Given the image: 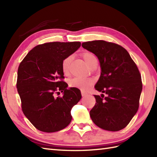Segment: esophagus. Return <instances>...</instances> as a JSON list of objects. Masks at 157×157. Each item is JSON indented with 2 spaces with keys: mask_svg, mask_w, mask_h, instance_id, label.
Listing matches in <instances>:
<instances>
[{
  "mask_svg": "<svg viewBox=\"0 0 157 157\" xmlns=\"http://www.w3.org/2000/svg\"><path fill=\"white\" fill-rule=\"evenodd\" d=\"M87 95V93H85V92H82V96H86Z\"/></svg>",
  "mask_w": 157,
  "mask_h": 157,
  "instance_id": "obj_1",
  "label": "esophagus"
}]
</instances>
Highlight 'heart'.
<instances>
[{
    "instance_id": "heart-1",
    "label": "heart",
    "mask_w": 157,
    "mask_h": 157,
    "mask_svg": "<svg viewBox=\"0 0 157 157\" xmlns=\"http://www.w3.org/2000/svg\"><path fill=\"white\" fill-rule=\"evenodd\" d=\"M82 57L84 61L90 67L97 60L95 55L90 52H84L82 53ZM72 56H69L63 59L61 63L62 72L65 75H68L70 71V64L72 61ZM93 80L90 78H75L72 79L69 82V85L71 88H75L81 90L82 91H86L93 84Z\"/></svg>"
}]
</instances>
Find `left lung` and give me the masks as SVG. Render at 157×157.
<instances>
[{
    "label": "left lung",
    "instance_id": "left-lung-1",
    "mask_svg": "<svg viewBox=\"0 0 157 157\" xmlns=\"http://www.w3.org/2000/svg\"><path fill=\"white\" fill-rule=\"evenodd\" d=\"M82 47L97 56L101 73L94 95L96 104L90 115L95 124L107 131H119L129 124L139 107L142 90L141 75L128 52L121 46L104 40L82 43Z\"/></svg>",
    "mask_w": 157,
    "mask_h": 157
}]
</instances>
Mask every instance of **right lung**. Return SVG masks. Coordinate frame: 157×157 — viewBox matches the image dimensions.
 Instances as JSON below:
<instances>
[{"label": "right lung", "mask_w": 157, "mask_h": 157, "mask_svg": "<svg viewBox=\"0 0 157 157\" xmlns=\"http://www.w3.org/2000/svg\"><path fill=\"white\" fill-rule=\"evenodd\" d=\"M79 42H53L32 49L20 63L17 88L23 114L36 129L55 132L71 121V110L82 98L79 89H67L61 69L63 59L75 52ZM63 92V96L55 94Z\"/></svg>", "instance_id": "1"}]
</instances>
